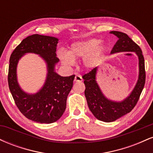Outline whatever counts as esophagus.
<instances>
[{"label": "esophagus", "instance_id": "obj_1", "mask_svg": "<svg viewBox=\"0 0 153 153\" xmlns=\"http://www.w3.org/2000/svg\"><path fill=\"white\" fill-rule=\"evenodd\" d=\"M75 82H82V78L80 75H76L75 76V79H74Z\"/></svg>", "mask_w": 153, "mask_h": 153}]
</instances>
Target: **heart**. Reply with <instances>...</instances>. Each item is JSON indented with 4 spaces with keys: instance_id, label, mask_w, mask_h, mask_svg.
Masks as SVG:
<instances>
[{
    "instance_id": "1",
    "label": "heart",
    "mask_w": 153,
    "mask_h": 153,
    "mask_svg": "<svg viewBox=\"0 0 153 153\" xmlns=\"http://www.w3.org/2000/svg\"><path fill=\"white\" fill-rule=\"evenodd\" d=\"M106 51V46L97 39H85L73 42L68 51L57 50V56L63 65H73L76 59L81 58L85 69H92L99 64Z\"/></svg>"
}]
</instances>
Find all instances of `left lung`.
Wrapping results in <instances>:
<instances>
[{
  "label": "left lung",
  "instance_id": "obj_1",
  "mask_svg": "<svg viewBox=\"0 0 153 153\" xmlns=\"http://www.w3.org/2000/svg\"><path fill=\"white\" fill-rule=\"evenodd\" d=\"M109 33L118 38L111 54L124 52H134L138 57L139 74L134 88L125 99L121 101L108 99L103 94L96 80L97 68L82 76L85 85V96L89 109L96 119L105 122H114L129 113L137 103L145 82V59L140 47L127 34L117 31H111Z\"/></svg>",
  "mask_w": 153,
  "mask_h": 153
}]
</instances>
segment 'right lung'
<instances>
[{
    "label": "right lung",
    "instance_id": "1",
    "mask_svg": "<svg viewBox=\"0 0 153 153\" xmlns=\"http://www.w3.org/2000/svg\"><path fill=\"white\" fill-rule=\"evenodd\" d=\"M58 42V39L54 36L31 35L19 44L10 57L8 76L10 91L20 111L35 122L50 124L58 120L65 111L67 98L73 87L74 75L63 77L55 71L59 61L55 53ZM28 53L39 56L47 67L45 83L34 94L23 90L17 77L19 60Z\"/></svg>",
    "mask_w": 153,
    "mask_h": 153
}]
</instances>
